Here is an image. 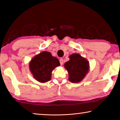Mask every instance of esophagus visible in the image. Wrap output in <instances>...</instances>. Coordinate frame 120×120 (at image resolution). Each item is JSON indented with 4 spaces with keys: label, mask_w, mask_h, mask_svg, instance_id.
<instances>
[{
    "label": "esophagus",
    "mask_w": 120,
    "mask_h": 120,
    "mask_svg": "<svg viewBox=\"0 0 120 120\" xmlns=\"http://www.w3.org/2000/svg\"><path fill=\"white\" fill-rule=\"evenodd\" d=\"M59 61H60V63L61 65H62L64 64V60H63V59H60Z\"/></svg>",
    "instance_id": "34e87169"
}]
</instances>
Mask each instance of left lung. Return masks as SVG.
Masks as SVG:
<instances>
[{
	"label": "left lung",
	"mask_w": 120,
	"mask_h": 120,
	"mask_svg": "<svg viewBox=\"0 0 120 120\" xmlns=\"http://www.w3.org/2000/svg\"><path fill=\"white\" fill-rule=\"evenodd\" d=\"M69 60L64 64L68 71V79L72 83H78L82 81L89 70V64L86 58L79 54L74 53L69 56Z\"/></svg>",
	"instance_id": "8db88e82"
}]
</instances>
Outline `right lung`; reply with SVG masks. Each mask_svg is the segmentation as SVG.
I'll return each mask as SVG.
<instances>
[{"label": "right lung", "instance_id": "obj_1", "mask_svg": "<svg viewBox=\"0 0 120 120\" xmlns=\"http://www.w3.org/2000/svg\"><path fill=\"white\" fill-rule=\"evenodd\" d=\"M60 65L59 60L50 52L43 51L32 59L29 62V69L36 80L45 83L51 80L52 71Z\"/></svg>", "mask_w": 120, "mask_h": 120}]
</instances>
